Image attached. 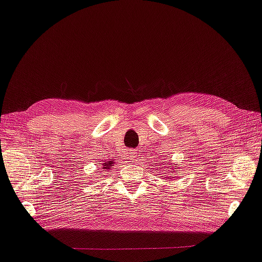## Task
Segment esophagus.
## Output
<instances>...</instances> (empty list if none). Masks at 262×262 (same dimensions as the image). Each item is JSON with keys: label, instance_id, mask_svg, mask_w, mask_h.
<instances>
[{"label": "esophagus", "instance_id": "obj_1", "mask_svg": "<svg viewBox=\"0 0 262 262\" xmlns=\"http://www.w3.org/2000/svg\"><path fill=\"white\" fill-rule=\"evenodd\" d=\"M137 150H130V152H129V157H130V160H131V162H136L137 160Z\"/></svg>", "mask_w": 262, "mask_h": 262}]
</instances>
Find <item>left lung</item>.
Segmentation results:
<instances>
[{
	"label": "left lung",
	"mask_w": 262,
	"mask_h": 262,
	"mask_svg": "<svg viewBox=\"0 0 262 262\" xmlns=\"http://www.w3.org/2000/svg\"><path fill=\"white\" fill-rule=\"evenodd\" d=\"M172 167H174V169H177L178 166H177L176 164H174V166H172V164H171V163H170V166H167L166 169H170V170H172ZM170 172H172V173H173V171H170ZM171 177H172V176H171ZM171 177H166V178H170V179H171Z\"/></svg>",
	"instance_id": "8db88e82"
}]
</instances>
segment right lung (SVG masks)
Segmentation results:
<instances>
[{
  "instance_id": "right-lung-1",
  "label": "right lung",
  "mask_w": 262,
  "mask_h": 262,
  "mask_svg": "<svg viewBox=\"0 0 262 262\" xmlns=\"http://www.w3.org/2000/svg\"><path fill=\"white\" fill-rule=\"evenodd\" d=\"M114 165V159L110 160V161H106L105 163H102V170H110L112 169V166Z\"/></svg>"
}]
</instances>
